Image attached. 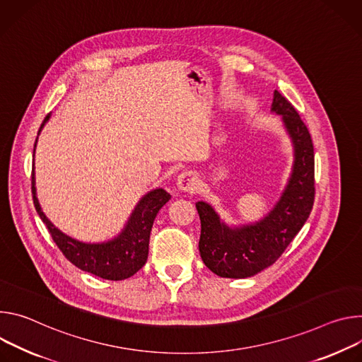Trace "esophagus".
I'll return each mask as SVG.
<instances>
[{
	"instance_id": "1",
	"label": "esophagus",
	"mask_w": 362,
	"mask_h": 362,
	"mask_svg": "<svg viewBox=\"0 0 362 362\" xmlns=\"http://www.w3.org/2000/svg\"><path fill=\"white\" fill-rule=\"evenodd\" d=\"M177 187L184 192H195L199 188V178L192 171H184L177 178Z\"/></svg>"
}]
</instances>
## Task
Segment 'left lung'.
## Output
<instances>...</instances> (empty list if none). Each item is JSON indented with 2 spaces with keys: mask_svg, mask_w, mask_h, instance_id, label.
<instances>
[{
  "mask_svg": "<svg viewBox=\"0 0 362 362\" xmlns=\"http://www.w3.org/2000/svg\"><path fill=\"white\" fill-rule=\"evenodd\" d=\"M270 112L282 117L293 146L288 182L272 210L255 223L230 226L206 202L195 203L202 235L199 255L220 277L246 279L272 266L306 223L315 198L313 144L295 107L277 90Z\"/></svg>",
  "mask_w": 362,
  "mask_h": 362,
  "instance_id": "1",
  "label": "left lung"
}]
</instances>
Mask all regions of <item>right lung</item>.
<instances>
[{"mask_svg": "<svg viewBox=\"0 0 362 362\" xmlns=\"http://www.w3.org/2000/svg\"><path fill=\"white\" fill-rule=\"evenodd\" d=\"M52 113H49L45 117L42 127L38 129V135L43 131ZM37 139L34 144V153ZM34 168L35 167L33 164L31 188L35 210L40 218H42L43 223L47 226L57 247L76 267L102 279L124 280L134 276L146 263L149 252V235L153 220L158 211L171 199V195L165 189L155 188L142 195L134 211L131 213V217L128 218L127 224L124 226L122 231L117 235L106 240V242L88 243L80 242V240L67 235L46 217L37 198Z\"/></svg>", "mask_w": 362, "mask_h": 362, "instance_id": "add662e5", "label": "right lung"}]
</instances>
